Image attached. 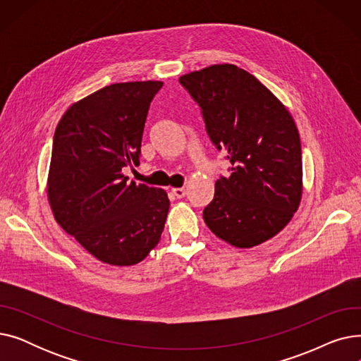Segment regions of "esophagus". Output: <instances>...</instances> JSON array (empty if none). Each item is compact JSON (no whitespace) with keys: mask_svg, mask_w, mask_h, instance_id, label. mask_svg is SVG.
Wrapping results in <instances>:
<instances>
[{"mask_svg":"<svg viewBox=\"0 0 361 361\" xmlns=\"http://www.w3.org/2000/svg\"><path fill=\"white\" fill-rule=\"evenodd\" d=\"M173 195H174L177 199H183V197L185 196V190H184V188L177 187V188H173Z\"/></svg>","mask_w":361,"mask_h":361,"instance_id":"obj_1","label":"esophagus"}]
</instances>
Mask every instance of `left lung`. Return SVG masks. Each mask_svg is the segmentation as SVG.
I'll return each instance as SVG.
<instances>
[{
	"instance_id": "1",
	"label": "left lung",
	"mask_w": 361,
	"mask_h": 361,
	"mask_svg": "<svg viewBox=\"0 0 361 361\" xmlns=\"http://www.w3.org/2000/svg\"><path fill=\"white\" fill-rule=\"evenodd\" d=\"M202 109L207 136L231 176L215 183L203 219L218 238L249 249L276 235L298 209L302 162L288 109L255 75L216 64L180 78Z\"/></svg>"
}]
</instances>
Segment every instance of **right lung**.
I'll use <instances>...</instances> for the list:
<instances>
[{
    "label": "right lung",
    "instance_id": "right-lung-1",
    "mask_svg": "<svg viewBox=\"0 0 361 361\" xmlns=\"http://www.w3.org/2000/svg\"><path fill=\"white\" fill-rule=\"evenodd\" d=\"M162 82L105 86L73 104L55 128L48 200L55 221L98 260L130 267L161 240L169 200L162 188L128 183L147 111Z\"/></svg>",
    "mask_w": 361,
    "mask_h": 361
}]
</instances>
